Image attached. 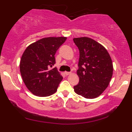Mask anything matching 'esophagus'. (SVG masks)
I'll return each instance as SVG.
<instances>
[{
    "instance_id": "1",
    "label": "esophagus",
    "mask_w": 132,
    "mask_h": 132,
    "mask_svg": "<svg viewBox=\"0 0 132 132\" xmlns=\"http://www.w3.org/2000/svg\"><path fill=\"white\" fill-rule=\"evenodd\" d=\"M64 74H65V75L66 76H68V75H69V74H71V73L70 72H64Z\"/></svg>"
}]
</instances>
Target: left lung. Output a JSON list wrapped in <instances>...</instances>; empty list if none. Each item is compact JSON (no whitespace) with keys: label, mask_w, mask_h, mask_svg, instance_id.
Returning <instances> with one entry per match:
<instances>
[{"label":"left lung","mask_w":132,"mask_h":132,"mask_svg":"<svg viewBox=\"0 0 132 132\" xmlns=\"http://www.w3.org/2000/svg\"><path fill=\"white\" fill-rule=\"evenodd\" d=\"M79 50V77L74 87L77 94L85 98L93 99L99 96L108 86L113 73L110 55L100 44L90 38L73 39Z\"/></svg>","instance_id":"obj_1"}]
</instances>
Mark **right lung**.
<instances>
[{
    "instance_id": "right-lung-1",
    "label": "right lung",
    "mask_w": 132,
    "mask_h": 132,
    "mask_svg": "<svg viewBox=\"0 0 132 132\" xmlns=\"http://www.w3.org/2000/svg\"><path fill=\"white\" fill-rule=\"evenodd\" d=\"M66 37L43 38L27 47L21 58L20 72L28 90L36 96H48L56 92L63 79L55 64V55Z\"/></svg>"
}]
</instances>
